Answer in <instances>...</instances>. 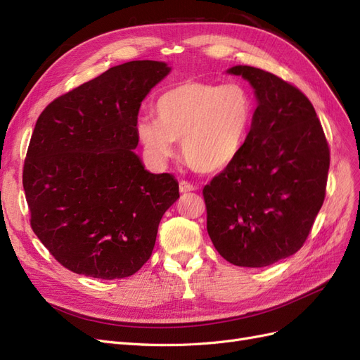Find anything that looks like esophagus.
<instances>
[{"mask_svg": "<svg viewBox=\"0 0 360 360\" xmlns=\"http://www.w3.org/2000/svg\"><path fill=\"white\" fill-rule=\"evenodd\" d=\"M192 191H195V186H193L192 183H189V181H184V180H181V181H180V192H181V193L192 192Z\"/></svg>", "mask_w": 360, "mask_h": 360, "instance_id": "1", "label": "esophagus"}]
</instances>
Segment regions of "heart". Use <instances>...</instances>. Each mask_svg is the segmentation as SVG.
Instances as JSON below:
<instances>
[{
  "mask_svg": "<svg viewBox=\"0 0 360 360\" xmlns=\"http://www.w3.org/2000/svg\"><path fill=\"white\" fill-rule=\"evenodd\" d=\"M156 120L136 123V136L147 156L165 163L181 141L188 165L201 174L226 169L243 151L255 117V101L237 82L188 81L162 93L155 103Z\"/></svg>",
  "mask_w": 360,
  "mask_h": 360,
  "instance_id": "1",
  "label": "heart"
}]
</instances>
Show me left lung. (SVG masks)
I'll return each instance as SVG.
<instances>
[{
  "label": "left lung",
  "instance_id": "1",
  "mask_svg": "<svg viewBox=\"0 0 360 360\" xmlns=\"http://www.w3.org/2000/svg\"><path fill=\"white\" fill-rule=\"evenodd\" d=\"M258 106L243 151L205 184L207 231L226 261L264 267L307 242L324 197L330 150L309 99L279 76L234 66Z\"/></svg>",
  "mask_w": 360,
  "mask_h": 360
}]
</instances>
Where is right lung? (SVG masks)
Returning <instances> with one entry per match:
<instances>
[{"label":"right lung","instance_id":"obj_1","mask_svg":"<svg viewBox=\"0 0 360 360\" xmlns=\"http://www.w3.org/2000/svg\"><path fill=\"white\" fill-rule=\"evenodd\" d=\"M169 70L151 60L120 64L57 97L37 118L22 172L30 224L73 274H136L180 197L172 174L148 172L134 153L141 102Z\"/></svg>","mask_w":360,"mask_h":360}]
</instances>
